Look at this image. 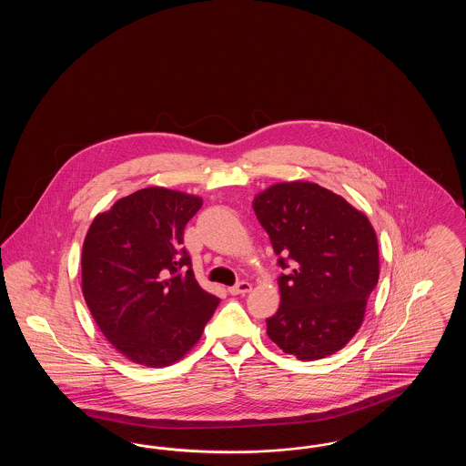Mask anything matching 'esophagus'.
Masks as SVG:
<instances>
[{
  "instance_id": "1",
  "label": "esophagus",
  "mask_w": 466,
  "mask_h": 466,
  "mask_svg": "<svg viewBox=\"0 0 466 466\" xmlns=\"http://www.w3.org/2000/svg\"><path fill=\"white\" fill-rule=\"evenodd\" d=\"M249 291H251V283H248V281H239L238 285L228 289L230 295H244V293H249Z\"/></svg>"
}]
</instances>
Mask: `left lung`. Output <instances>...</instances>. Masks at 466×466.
<instances>
[{
    "label": "left lung",
    "instance_id": "left-lung-1",
    "mask_svg": "<svg viewBox=\"0 0 466 466\" xmlns=\"http://www.w3.org/2000/svg\"><path fill=\"white\" fill-rule=\"evenodd\" d=\"M253 209L287 270L278 278L279 309L266 319L268 339L299 360L333 355L361 327L379 279L372 223L309 181L270 185Z\"/></svg>",
    "mask_w": 466,
    "mask_h": 466
}]
</instances>
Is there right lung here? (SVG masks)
<instances>
[{"mask_svg":"<svg viewBox=\"0 0 466 466\" xmlns=\"http://www.w3.org/2000/svg\"><path fill=\"white\" fill-rule=\"evenodd\" d=\"M202 199L148 187L90 223L82 291L111 346L137 365L167 367L187 355L220 299L200 289L183 230Z\"/></svg>","mask_w":466,"mask_h":466,"instance_id":"right-lung-1","label":"right lung"}]
</instances>
